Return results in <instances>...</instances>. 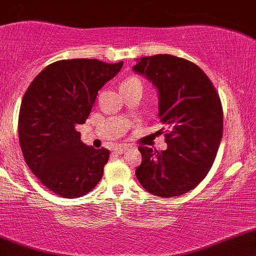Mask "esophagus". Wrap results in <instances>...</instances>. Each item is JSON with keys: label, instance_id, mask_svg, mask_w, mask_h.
<instances>
[{"label": "esophagus", "instance_id": "34e87169", "mask_svg": "<svg viewBox=\"0 0 256 256\" xmlns=\"http://www.w3.org/2000/svg\"><path fill=\"white\" fill-rule=\"evenodd\" d=\"M128 149V144H120V146H116V148H114V152H116V154H122V152H125Z\"/></svg>", "mask_w": 256, "mask_h": 256}]
</instances>
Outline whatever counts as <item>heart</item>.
I'll return each instance as SVG.
<instances>
[{"instance_id":"b5f03b06","label":"heart","mask_w":256,"mask_h":256,"mask_svg":"<svg viewBox=\"0 0 256 256\" xmlns=\"http://www.w3.org/2000/svg\"><path fill=\"white\" fill-rule=\"evenodd\" d=\"M131 84H137V85H142L140 83V80L136 77H131V78H128L126 80L122 83V85H131Z\"/></svg>"}]
</instances>
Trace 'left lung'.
<instances>
[{"instance_id": "obj_1", "label": "left lung", "mask_w": 256, "mask_h": 256, "mask_svg": "<svg viewBox=\"0 0 256 256\" xmlns=\"http://www.w3.org/2000/svg\"><path fill=\"white\" fill-rule=\"evenodd\" d=\"M132 70L156 86L158 118L168 130L166 150L138 148L142 164L136 177L158 198L183 195L201 183L216 156L222 137L218 92L198 64L173 55L137 58Z\"/></svg>"}]
</instances>
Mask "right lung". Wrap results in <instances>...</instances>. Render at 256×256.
Instances as JSON below:
<instances>
[{
    "instance_id": "1",
    "label": "right lung",
    "mask_w": 256,
    "mask_h": 256,
    "mask_svg": "<svg viewBox=\"0 0 256 256\" xmlns=\"http://www.w3.org/2000/svg\"><path fill=\"white\" fill-rule=\"evenodd\" d=\"M122 67V61L60 60L26 90L18 122L22 155L40 183L58 196L80 198L104 176L110 150L84 144L76 126L84 124L98 90Z\"/></svg>"
}]
</instances>
